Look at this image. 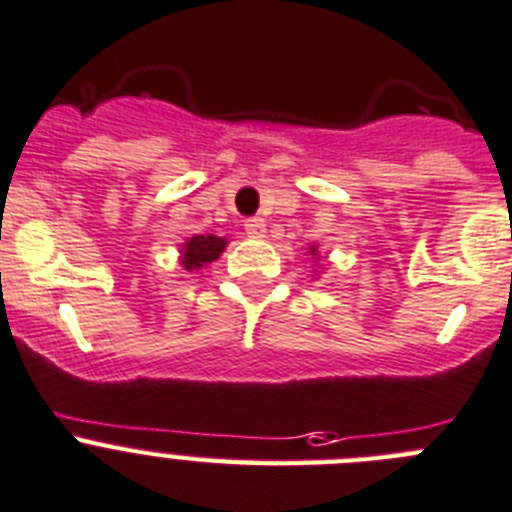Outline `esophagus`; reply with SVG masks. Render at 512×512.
I'll return each mask as SVG.
<instances>
[{
  "mask_svg": "<svg viewBox=\"0 0 512 512\" xmlns=\"http://www.w3.org/2000/svg\"><path fill=\"white\" fill-rule=\"evenodd\" d=\"M245 232L250 234V237H255V240L265 237V219H260V217L245 219Z\"/></svg>",
  "mask_w": 512,
  "mask_h": 512,
  "instance_id": "1",
  "label": "esophagus"
}]
</instances>
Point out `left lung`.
I'll list each match as a JSON object with an SVG mask.
<instances>
[{
	"mask_svg": "<svg viewBox=\"0 0 512 512\" xmlns=\"http://www.w3.org/2000/svg\"><path fill=\"white\" fill-rule=\"evenodd\" d=\"M313 255H315V250H313Z\"/></svg>",
	"mask_w": 512,
	"mask_h": 512,
	"instance_id": "obj_1",
	"label": "left lung"
}]
</instances>
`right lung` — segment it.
<instances>
[{
	"label": "right lung",
	"mask_w": 512,
	"mask_h": 512,
	"mask_svg": "<svg viewBox=\"0 0 512 512\" xmlns=\"http://www.w3.org/2000/svg\"><path fill=\"white\" fill-rule=\"evenodd\" d=\"M224 247H227L224 237H214V234H197V237H191V240L184 245L181 265H184L186 270H199V267L217 260V257L224 252Z\"/></svg>",
	"instance_id": "1"
}]
</instances>
